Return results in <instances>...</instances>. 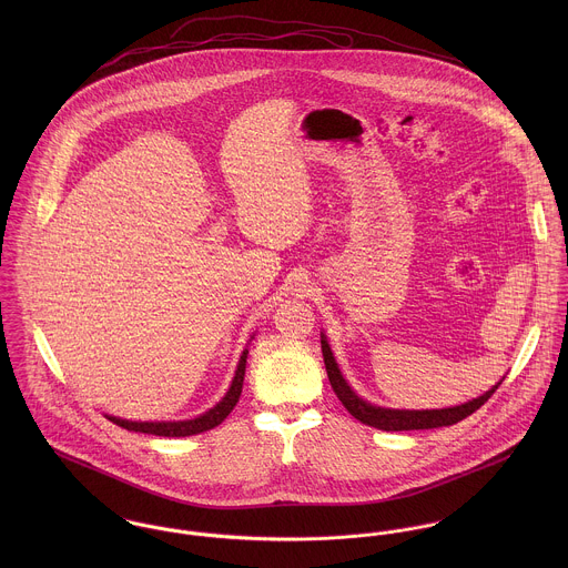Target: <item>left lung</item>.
<instances>
[{
	"mask_svg": "<svg viewBox=\"0 0 568 568\" xmlns=\"http://www.w3.org/2000/svg\"><path fill=\"white\" fill-rule=\"evenodd\" d=\"M322 352H324L325 372L329 378V385L336 394V398L343 403V406L363 424L381 428V430H419V428H439V426H450L457 424L462 419H466L468 415H473L479 406L486 405L491 398V394L498 389V385H494L484 396L466 403V405L450 406V408H435V410H398V408H383V406L369 405L363 398H358L349 385L345 383V378L341 376L334 356L329 352V345L322 336Z\"/></svg>",
	"mask_w": 568,
	"mask_h": 568,
	"instance_id": "8db88e82",
	"label": "left lung"
}]
</instances>
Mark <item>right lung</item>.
Listing matches in <instances>:
<instances>
[{"label":"right lung","mask_w":568,"mask_h":568,"mask_svg":"<svg viewBox=\"0 0 568 568\" xmlns=\"http://www.w3.org/2000/svg\"><path fill=\"white\" fill-rule=\"evenodd\" d=\"M246 354L248 349H244L241 361H239V369L236 376L232 381V387L227 392V396L210 410H205L203 415L194 417V419H185V422H129V419H120V417H111L109 419L126 430H135V433H149V435H160V437H187V435H196L203 430H210L214 426H219L239 403L241 392H243L244 367H246Z\"/></svg>","instance_id":"1"}]
</instances>
